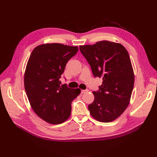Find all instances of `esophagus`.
<instances>
[{"label": "esophagus", "mask_w": 157, "mask_h": 157, "mask_svg": "<svg viewBox=\"0 0 157 157\" xmlns=\"http://www.w3.org/2000/svg\"><path fill=\"white\" fill-rule=\"evenodd\" d=\"M87 92H88V90H81V94H85Z\"/></svg>", "instance_id": "34e87169"}]
</instances>
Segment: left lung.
<instances>
[{
    "label": "left lung",
    "instance_id": "obj_1",
    "mask_svg": "<svg viewBox=\"0 0 157 157\" xmlns=\"http://www.w3.org/2000/svg\"><path fill=\"white\" fill-rule=\"evenodd\" d=\"M95 77L102 78L94 100L88 105L90 115L100 122L115 120L128 106L134 86V73L129 53L121 44L109 41L80 45Z\"/></svg>",
    "mask_w": 157,
    "mask_h": 157
}]
</instances>
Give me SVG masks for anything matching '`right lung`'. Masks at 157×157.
I'll return each mask as SVG.
<instances>
[{"mask_svg":"<svg viewBox=\"0 0 157 157\" xmlns=\"http://www.w3.org/2000/svg\"><path fill=\"white\" fill-rule=\"evenodd\" d=\"M77 46L45 44L33 49L24 73V88L34 112L51 124H60L71 116V103L80 89L61 85L59 78Z\"/></svg>","mask_w":157,"mask_h":157,"instance_id":"1","label":"right lung"}]
</instances>
